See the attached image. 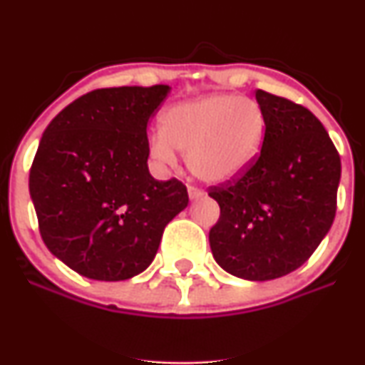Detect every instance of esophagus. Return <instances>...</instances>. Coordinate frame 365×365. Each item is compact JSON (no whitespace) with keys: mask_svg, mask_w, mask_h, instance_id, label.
<instances>
[{"mask_svg":"<svg viewBox=\"0 0 365 365\" xmlns=\"http://www.w3.org/2000/svg\"><path fill=\"white\" fill-rule=\"evenodd\" d=\"M188 197H190L192 200H197V199H200V197H204V192L199 190V188H195V187H188Z\"/></svg>","mask_w":365,"mask_h":365,"instance_id":"34e87169","label":"esophagus"}]
</instances>
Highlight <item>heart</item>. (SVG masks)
Masks as SVG:
<instances>
[{
    "label": "heart",
    "mask_w": 365,
    "mask_h": 365,
    "mask_svg": "<svg viewBox=\"0 0 365 365\" xmlns=\"http://www.w3.org/2000/svg\"><path fill=\"white\" fill-rule=\"evenodd\" d=\"M266 116L254 99L215 94L180 103L163 115L161 132L149 137V154L161 165H175L187 154L197 178L221 183L238 177L257 156Z\"/></svg>",
    "instance_id": "1"
}]
</instances>
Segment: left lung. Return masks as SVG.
Masks as SVG:
<instances>
[{
    "label": "left lung",
    "instance_id": "1",
    "mask_svg": "<svg viewBox=\"0 0 365 365\" xmlns=\"http://www.w3.org/2000/svg\"><path fill=\"white\" fill-rule=\"evenodd\" d=\"M266 116L261 153L237 178L209 187L220 220L209 232L216 262L250 282L299 269L336 215L340 154L302 104L257 89Z\"/></svg>",
    "mask_w": 365,
    "mask_h": 365
}]
</instances>
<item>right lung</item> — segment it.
<instances>
[{
	"instance_id": "right-lung-1",
	"label": "right lung",
	"mask_w": 365,
	"mask_h": 365,
	"mask_svg": "<svg viewBox=\"0 0 365 365\" xmlns=\"http://www.w3.org/2000/svg\"><path fill=\"white\" fill-rule=\"evenodd\" d=\"M168 86L87 92L44 130L29 175L46 247L75 273L121 282L153 262L187 187L148 168L150 116Z\"/></svg>"
}]
</instances>
